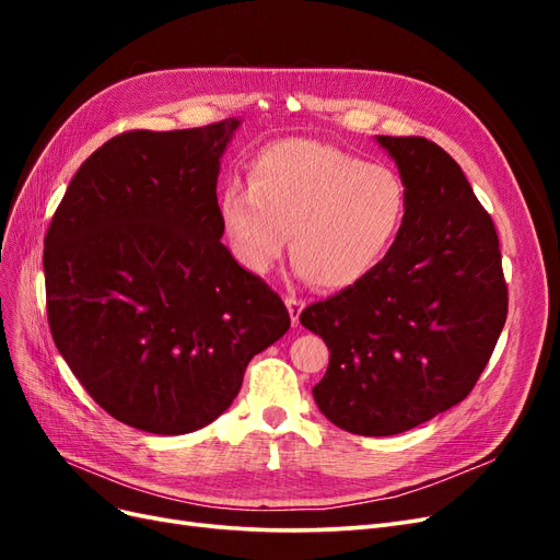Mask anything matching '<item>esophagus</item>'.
Segmentation results:
<instances>
[{"label": "esophagus", "mask_w": 560, "mask_h": 560, "mask_svg": "<svg viewBox=\"0 0 560 560\" xmlns=\"http://www.w3.org/2000/svg\"><path fill=\"white\" fill-rule=\"evenodd\" d=\"M284 303H287V311H290L292 325L296 327V325H299V319H301L303 308H306V303H303L301 299H294V296H287V299H284Z\"/></svg>", "instance_id": "1"}]
</instances>
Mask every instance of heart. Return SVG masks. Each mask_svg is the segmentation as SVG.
I'll use <instances>...</instances> for the list:
<instances>
[{
  "label": "heart",
  "instance_id": "1",
  "mask_svg": "<svg viewBox=\"0 0 560 560\" xmlns=\"http://www.w3.org/2000/svg\"><path fill=\"white\" fill-rule=\"evenodd\" d=\"M217 206L235 259L249 273H268L290 235L296 273L341 292L393 252L406 191L385 165L322 142L282 140L264 147L249 161L247 186L229 182Z\"/></svg>",
  "mask_w": 560,
  "mask_h": 560
}]
</instances>
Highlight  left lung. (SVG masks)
I'll list each match as a JSON object with an SVG mask.
<instances>
[{
  "instance_id": "1",
  "label": "left lung",
  "mask_w": 560,
  "mask_h": 560,
  "mask_svg": "<svg viewBox=\"0 0 560 560\" xmlns=\"http://www.w3.org/2000/svg\"><path fill=\"white\" fill-rule=\"evenodd\" d=\"M376 142L406 191L399 238L366 280L301 313L329 348L317 409L362 436L399 434L460 404L506 319L498 233L463 167L425 138Z\"/></svg>"
}]
</instances>
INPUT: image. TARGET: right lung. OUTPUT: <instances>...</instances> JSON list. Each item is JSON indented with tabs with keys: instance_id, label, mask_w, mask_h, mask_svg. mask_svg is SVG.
Returning <instances> with one entry per match:
<instances>
[{
	"instance_id": "1",
	"label": "right lung",
	"mask_w": 560,
	"mask_h": 560,
	"mask_svg": "<svg viewBox=\"0 0 560 560\" xmlns=\"http://www.w3.org/2000/svg\"><path fill=\"white\" fill-rule=\"evenodd\" d=\"M241 124L116 135L48 226L50 334L89 395L135 430L210 425L254 354L290 329L282 299L222 243L217 177Z\"/></svg>"
}]
</instances>
